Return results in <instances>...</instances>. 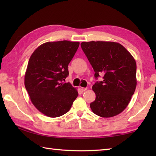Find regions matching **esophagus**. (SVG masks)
<instances>
[{
  "label": "esophagus",
  "mask_w": 156,
  "mask_h": 156,
  "mask_svg": "<svg viewBox=\"0 0 156 156\" xmlns=\"http://www.w3.org/2000/svg\"><path fill=\"white\" fill-rule=\"evenodd\" d=\"M87 88H84V87H80V90L82 91V92H84V91H86L87 90Z\"/></svg>",
  "instance_id": "obj_1"
}]
</instances>
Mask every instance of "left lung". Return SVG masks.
<instances>
[{
  "label": "left lung",
  "instance_id": "obj_1",
  "mask_svg": "<svg viewBox=\"0 0 156 156\" xmlns=\"http://www.w3.org/2000/svg\"><path fill=\"white\" fill-rule=\"evenodd\" d=\"M81 48L94 69V76L103 81L92 86L96 99L90 105L101 117H112L127 107L137 85L136 62L123 46L112 41L82 42Z\"/></svg>",
  "mask_w": 156,
  "mask_h": 156
}]
</instances>
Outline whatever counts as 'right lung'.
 <instances>
[{"label":"right lung","instance_id":"1","mask_svg":"<svg viewBox=\"0 0 156 156\" xmlns=\"http://www.w3.org/2000/svg\"><path fill=\"white\" fill-rule=\"evenodd\" d=\"M79 42H46L31 55L25 74V87L31 102L41 113L58 117L70 109L78 93L70 83H64L68 66Z\"/></svg>","mask_w":156,"mask_h":156}]
</instances>
